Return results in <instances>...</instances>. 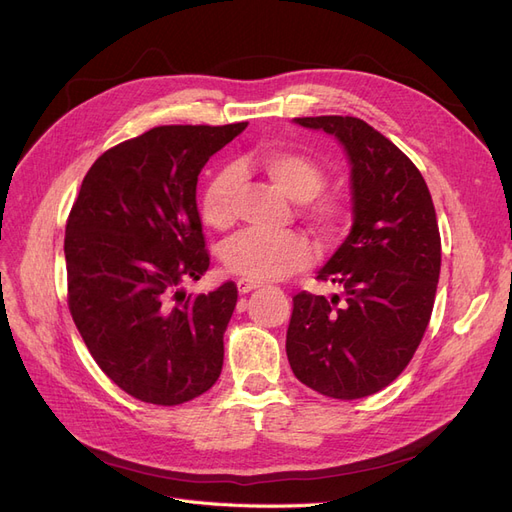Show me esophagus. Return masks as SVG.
I'll use <instances>...</instances> for the list:
<instances>
[{"mask_svg": "<svg viewBox=\"0 0 512 512\" xmlns=\"http://www.w3.org/2000/svg\"><path fill=\"white\" fill-rule=\"evenodd\" d=\"M237 288H239V294H247V292H252V290H258L260 284L250 282V280H239V282H237Z\"/></svg>", "mask_w": 512, "mask_h": 512, "instance_id": "1", "label": "esophagus"}]
</instances>
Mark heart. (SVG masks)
I'll return each instance as SVG.
<instances>
[{"label":"heart","mask_w":512,"mask_h":512,"mask_svg":"<svg viewBox=\"0 0 512 512\" xmlns=\"http://www.w3.org/2000/svg\"><path fill=\"white\" fill-rule=\"evenodd\" d=\"M256 170L277 185L288 198L301 203V215L320 237L331 239L344 228L348 209L339 198L322 196V168L303 153L269 147L260 149L237 164V173ZM232 168H220L207 179L200 192V218L215 230L235 224V198L239 177ZM312 262V245L297 232L271 235L262 230H245L224 247V265L250 282H273L307 267Z\"/></svg>","instance_id":"heart-1"}]
</instances>
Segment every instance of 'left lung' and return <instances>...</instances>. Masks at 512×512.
I'll return each mask as SVG.
<instances>
[{
	"mask_svg": "<svg viewBox=\"0 0 512 512\" xmlns=\"http://www.w3.org/2000/svg\"><path fill=\"white\" fill-rule=\"evenodd\" d=\"M337 136L352 164L348 239L316 280L342 297L299 292L286 333L290 367L305 386L333 399H359L408 367L431 318L442 243L421 170L359 117H297Z\"/></svg>",
	"mask_w": 512,
	"mask_h": 512,
	"instance_id": "left-lung-1",
	"label": "left lung"
}]
</instances>
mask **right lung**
<instances>
[{
  "label": "right lung",
  "mask_w": 512,
  "mask_h": 512,
  "mask_svg": "<svg viewBox=\"0 0 512 512\" xmlns=\"http://www.w3.org/2000/svg\"><path fill=\"white\" fill-rule=\"evenodd\" d=\"M247 128L158 126L91 164L66 222L68 307L87 350L121 391L179 406L220 378L237 286L185 294L209 252L198 175Z\"/></svg>",
  "instance_id": "1"
}]
</instances>
